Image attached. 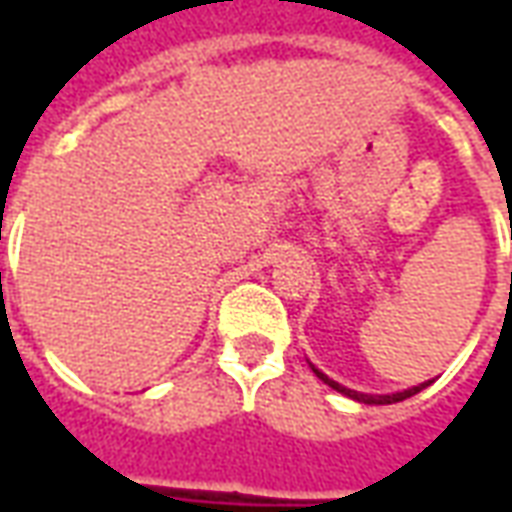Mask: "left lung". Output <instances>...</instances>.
Returning a JSON list of instances; mask_svg holds the SVG:
<instances>
[{
  "label": "left lung",
  "mask_w": 512,
  "mask_h": 512,
  "mask_svg": "<svg viewBox=\"0 0 512 512\" xmlns=\"http://www.w3.org/2000/svg\"><path fill=\"white\" fill-rule=\"evenodd\" d=\"M310 367H312V373L321 378L323 384H329L332 389H337L340 395L351 397V400H356V403H367V406H389V403H400V400H406V397L417 395V392H422L425 386H430V381H425V384L411 386V389H403V392H392V395H367V392H356V389H348V386L337 384V381H332V378L326 376V373H321V370L312 365V362H310Z\"/></svg>",
  "instance_id": "1"
}]
</instances>
